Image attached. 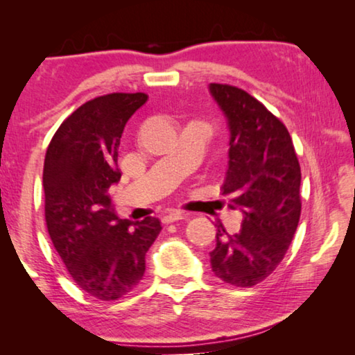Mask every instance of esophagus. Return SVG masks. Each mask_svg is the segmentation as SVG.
Masks as SVG:
<instances>
[{"label":"esophagus","instance_id":"esophagus-1","mask_svg":"<svg viewBox=\"0 0 355 355\" xmlns=\"http://www.w3.org/2000/svg\"><path fill=\"white\" fill-rule=\"evenodd\" d=\"M182 219H186V214L182 211H169V213H166L163 218H161L163 224H172V222H177Z\"/></svg>","mask_w":355,"mask_h":355}]
</instances>
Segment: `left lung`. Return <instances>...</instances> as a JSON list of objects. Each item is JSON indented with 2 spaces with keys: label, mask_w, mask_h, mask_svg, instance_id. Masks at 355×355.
I'll return each mask as SVG.
<instances>
[{
  "label": "left lung",
  "mask_w": 355,
  "mask_h": 355,
  "mask_svg": "<svg viewBox=\"0 0 355 355\" xmlns=\"http://www.w3.org/2000/svg\"><path fill=\"white\" fill-rule=\"evenodd\" d=\"M230 127L228 169L220 191L244 214L241 230L218 225L209 252L213 272L228 285L250 288L274 272L300 218V166L291 136L261 101L230 84H209Z\"/></svg>",
  "instance_id": "left-lung-1"
}]
</instances>
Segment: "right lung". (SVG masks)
Instances as JSON below:
<instances>
[{
	"instance_id": "add662e5",
	"label": "right lung",
	"mask_w": 355,
	"mask_h": 355,
	"mask_svg": "<svg viewBox=\"0 0 355 355\" xmlns=\"http://www.w3.org/2000/svg\"><path fill=\"white\" fill-rule=\"evenodd\" d=\"M147 94H106L64 120L45 153L48 233L78 288L100 300L133 291L161 232L156 218L119 219L107 189L120 180L117 156L128 119Z\"/></svg>"
}]
</instances>
